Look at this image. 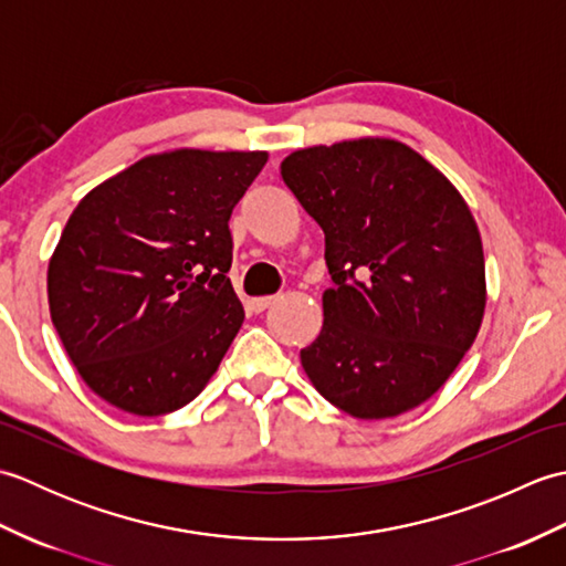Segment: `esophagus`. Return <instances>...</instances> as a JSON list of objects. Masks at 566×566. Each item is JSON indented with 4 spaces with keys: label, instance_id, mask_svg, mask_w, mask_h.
I'll return each mask as SVG.
<instances>
[{
    "label": "esophagus",
    "instance_id": "esophagus-1",
    "mask_svg": "<svg viewBox=\"0 0 566 566\" xmlns=\"http://www.w3.org/2000/svg\"><path fill=\"white\" fill-rule=\"evenodd\" d=\"M276 296H258V298H250V311L252 314H262L264 308L274 304Z\"/></svg>",
    "mask_w": 566,
    "mask_h": 566
}]
</instances>
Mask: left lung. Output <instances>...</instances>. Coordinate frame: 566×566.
<instances>
[{
	"mask_svg": "<svg viewBox=\"0 0 566 566\" xmlns=\"http://www.w3.org/2000/svg\"><path fill=\"white\" fill-rule=\"evenodd\" d=\"M284 185L326 235L333 286L302 350L321 396L355 418H391L436 394L472 347L486 306L484 250L448 177L403 143L296 150Z\"/></svg>",
	"mask_w": 566,
	"mask_h": 566,
	"instance_id": "8db88e82",
	"label": "left lung"
}]
</instances>
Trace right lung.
<instances>
[{
	"label": "right lung",
	"instance_id": "1",
	"mask_svg": "<svg viewBox=\"0 0 566 566\" xmlns=\"http://www.w3.org/2000/svg\"><path fill=\"white\" fill-rule=\"evenodd\" d=\"M268 153L175 150L106 179L72 211L48 264L53 326L87 387L136 416L187 406L245 311L228 221Z\"/></svg>",
	"mask_w": 566,
	"mask_h": 566
}]
</instances>
